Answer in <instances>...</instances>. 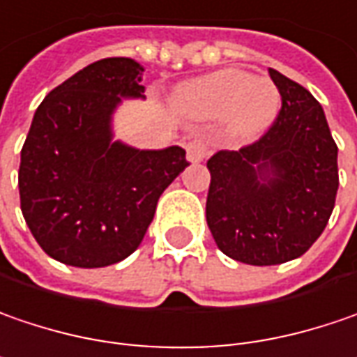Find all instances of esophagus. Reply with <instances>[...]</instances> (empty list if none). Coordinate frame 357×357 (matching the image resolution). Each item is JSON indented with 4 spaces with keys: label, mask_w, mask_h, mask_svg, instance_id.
<instances>
[{
    "label": "esophagus",
    "mask_w": 357,
    "mask_h": 357,
    "mask_svg": "<svg viewBox=\"0 0 357 357\" xmlns=\"http://www.w3.org/2000/svg\"><path fill=\"white\" fill-rule=\"evenodd\" d=\"M185 151H188V159H190V161L198 163V161H202V159L208 155V145H206L202 139H192V141L188 143Z\"/></svg>",
    "instance_id": "esophagus-1"
}]
</instances>
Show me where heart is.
Segmentation results:
<instances>
[{
	"mask_svg": "<svg viewBox=\"0 0 357 357\" xmlns=\"http://www.w3.org/2000/svg\"><path fill=\"white\" fill-rule=\"evenodd\" d=\"M176 107L194 119H226L232 135L255 137L271 127L281 109V93L271 78L244 70H218L183 84Z\"/></svg>",
	"mask_w": 357,
	"mask_h": 357,
	"instance_id": "heart-1",
	"label": "heart"
}]
</instances>
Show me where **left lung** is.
<instances>
[{
    "mask_svg": "<svg viewBox=\"0 0 357 357\" xmlns=\"http://www.w3.org/2000/svg\"><path fill=\"white\" fill-rule=\"evenodd\" d=\"M283 107L264 135L208 159L206 220L222 252L255 266L305 255L327 226L340 185L337 145L321 105L268 68Z\"/></svg>",
    "mask_w": 357,
    "mask_h": 357,
    "instance_id": "8db88e82",
    "label": "left lung"
}]
</instances>
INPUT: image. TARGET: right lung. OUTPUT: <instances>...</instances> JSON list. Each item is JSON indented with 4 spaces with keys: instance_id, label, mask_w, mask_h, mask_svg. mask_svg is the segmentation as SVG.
<instances>
[{
    "instance_id": "1",
    "label": "right lung",
    "mask_w": 357,
    "mask_h": 357,
    "mask_svg": "<svg viewBox=\"0 0 357 357\" xmlns=\"http://www.w3.org/2000/svg\"><path fill=\"white\" fill-rule=\"evenodd\" d=\"M143 66L105 58L56 86L33 115L17 174L20 204L42 250L98 268L127 259L153 220L159 196L190 165L185 151L113 141L123 98H145Z\"/></svg>"
}]
</instances>
